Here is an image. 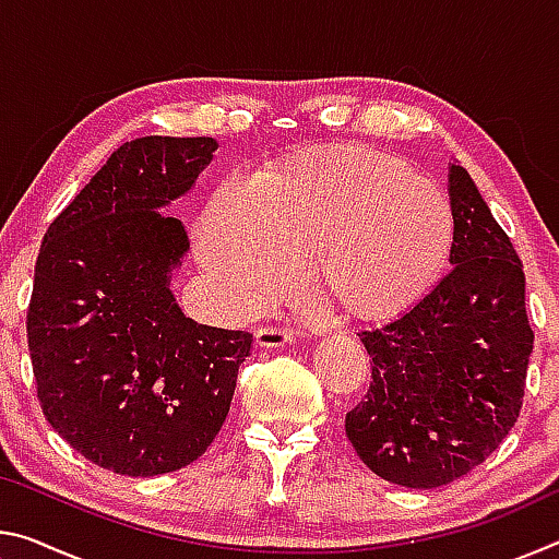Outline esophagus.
<instances>
[{
    "label": "esophagus",
    "mask_w": 559,
    "mask_h": 559,
    "mask_svg": "<svg viewBox=\"0 0 559 559\" xmlns=\"http://www.w3.org/2000/svg\"><path fill=\"white\" fill-rule=\"evenodd\" d=\"M293 340L290 330H283V328H259L257 333H253V343L257 347H286Z\"/></svg>",
    "instance_id": "1"
}]
</instances>
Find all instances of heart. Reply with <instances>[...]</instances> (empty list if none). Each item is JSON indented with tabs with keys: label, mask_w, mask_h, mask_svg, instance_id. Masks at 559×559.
I'll return each mask as SVG.
<instances>
[{
	"label": "heart",
	"mask_w": 559,
	"mask_h": 559,
	"mask_svg": "<svg viewBox=\"0 0 559 559\" xmlns=\"http://www.w3.org/2000/svg\"><path fill=\"white\" fill-rule=\"evenodd\" d=\"M456 214L406 159L372 147L308 150L257 182L226 177L200 219V259L236 310H257L310 278L359 320L414 306L447 271Z\"/></svg>",
	"instance_id": "obj_1"
}]
</instances>
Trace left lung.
Masks as SVG:
<instances>
[{
  "label": "left lung",
  "instance_id": "left-lung-1",
  "mask_svg": "<svg viewBox=\"0 0 559 559\" xmlns=\"http://www.w3.org/2000/svg\"><path fill=\"white\" fill-rule=\"evenodd\" d=\"M451 271L400 318L359 340L372 357L365 402L345 416L357 456L406 488H439L493 453L518 421L533 330L508 234L459 163Z\"/></svg>",
  "mask_w": 559,
  "mask_h": 559
}]
</instances>
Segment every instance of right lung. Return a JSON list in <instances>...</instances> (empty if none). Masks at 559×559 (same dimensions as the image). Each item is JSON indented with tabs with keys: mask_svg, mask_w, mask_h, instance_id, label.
I'll use <instances>...</instances> for the list:
<instances>
[{
	"mask_svg": "<svg viewBox=\"0 0 559 559\" xmlns=\"http://www.w3.org/2000/svg\"><path fill=\"white\" fill-rule=\"evenodd\" d=\"M214 138L120 145L51 222L26 335L46 421L120 476L185 468L229 414L251 335L194 323L169 290L189 251L165 210L212 163Z\"/></svg>",
	"mask_w": 559,
	"mask_h": 559,
	"instance_id": "1",
	"label": "right lung"
}]
</instances>
